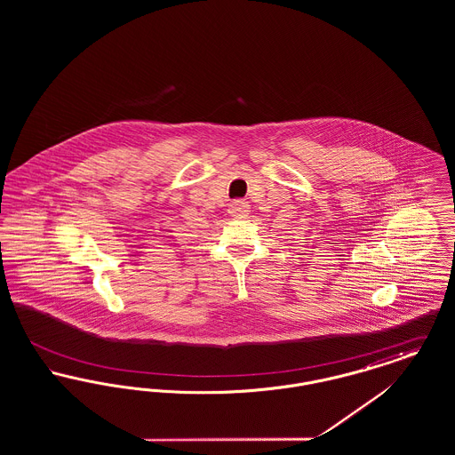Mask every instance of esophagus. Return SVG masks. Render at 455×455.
I'll return each mask as SVG.
<instances>
[{
	"instance_id": "esophagus-1",
	"label": "esophagus",
	"mask_w": 455,
	"mask_h": 455,
	"mask_svg": "<svg viewBox=\"0 0 455 455\" xmlns=\"http://www.w3.org/2000/svg\"><path fill=\"white\" fill-rule=\"evenodd\" d=\"M230 215L234 218H245L249 215V203L242 199H234L230 203Z\"/></svg>"
}]
</instances>
